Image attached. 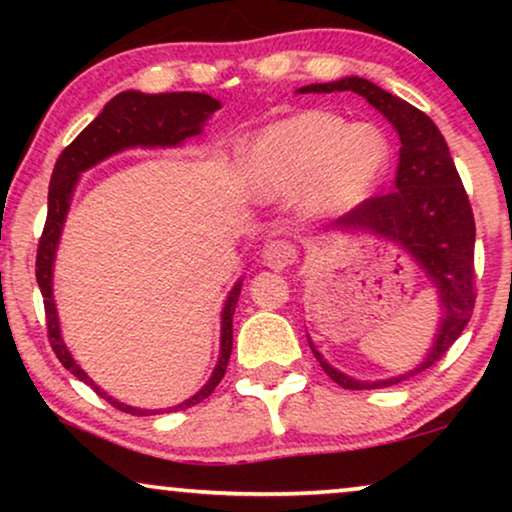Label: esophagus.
Wrapping results in <instances>:
<instances>
[{
  "instance_id": "34e87169",
  "label": "esophagus",
  "mask_w": 512,
  "mask_h": 512,
  "mask_svg": "<svg viewBox=\"0 0 512 512\" xmlns=\"http://www.w3.org/2000/svg\"><path fill=\"white\" fill-rule=\"evenodd\" d=\"M296 256H298V249L286 240H272L270 244H265L263 249V263L272 270L289 268V265L296 261Z\"/></svg>"
}]
</instances>
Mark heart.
I'll list each match as a JSON object with an SVG mask.
<instances>
[{"instance_id":"1","label":"heart","mask_w":512,"mask_h":512,"mask_svg":"<svg viewBox=\"0 0 512 512\" xmlns=\"http://www.w3.org/2000/svg\"><path fill=\"white\" fill-rule=\"evenodd\" d=\"M391 146L375 125L303 111L256 132L242 149V184L258 200L300 193L314 216L359 207L387 177Z\"/></svg>"}]
</instances>
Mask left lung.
<instances>
[{
  "label": "left lung",
  "mask_w": 512,
  "mask_h": 512,
  "mask_svg": "<svg viewBox=\"0 0 512 512\" xmlns=\"http://www.w3.org/2000/svg\"><path fill=\"white\" fill-rule=\"evenodd\" d=\"M342 90L361 95L394 125L401 139V153H398L394 191L363 200L352 212L333 221L328 230L368 233L396 244L436 286L440 303L438 331L426 359L408 373L387 380L363 382L340 373L321 356L307 335L324 373L342 389H380L431 368L443 359L466 328L475 307V221L445 137L424 111L359 76H345L331 83H310L298 88L296 93H342Z\"/></svg>",
  "instance_id": "obj_1"
}]
</instances>
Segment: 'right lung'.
Here are the masks:
<instances>
[{
  "mask_svg": "<svg viewBox=\"0 0 512 512\" xmlns=\"http://www.w3.org/2000/svg\"><path fill=\"white\" fill-rule=\"evenodd\" d=\"M216 109H221V102L214 100L212 95L205 93H160V95H146L139 90H125L118 93L114 100L104 104L102 114L60 153L58 163L53 167L51 174V186H48V216L44 233H41L39 249H37V282L44 296L46 307V321H48V340L55 356H58L62 366L69 373L79 377L81 382H86L88 387H93L97 394L114 405V408L130 412V415H156L160 410H144V408H132L116 401L114 396H109L107 391H102L97 384L90 380L86 370L74 361V356L69 354V349L62 340L60 333V321L58 310H55L53 300V263H55V251H58L62 226H65L69 202H72L74 188L79 184L81 172L90 170V167L102 163L114 153H121L125 149H167V146H179L184 144L188 137H198L209 116ZM242 291V279L230 289L226 305L221 312V352L219 361L212 377H209L205 387L198 394L186 398L184 403L167 408V412H177L191 405H198L200 401L212 394L216 384L221 382L223 373H226L230 352H233V314L237 298Z\"/></svg>",
  "mask_w": 512,
  "mask_h": 512,
  "instance_id": "obj_1",
  "label": "right lung"
}]
</instances>
